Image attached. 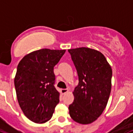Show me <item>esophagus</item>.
Returning <instances> with one entry per match:
<instances>
[{
	"instance_id": "34e87169",
	"label": "esophagus",
	"mask_w": 133,
	"mask_h": 133,
	"mask_svg": "<svg viewBox=\"0 0 133 133\" xmlns=\"http://www.w3.org/2000/svg\"><path fill=\"white\" fill-rule=\"evenodd\" d=\"M61 93H62V94H64L65 93H66L68 92V90L67 89H61Z\"/></svg>"
}]
</instances>
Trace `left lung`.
<instances>
[{"label":"left lung","mask_w":133,"mask_h":133,"mask_svg":"<svg viewBox=\"0 0 133 133\" xmlns=\"http://www.w3.org/2000/svg\"><path fill=\"white\" fill-rule=\"evenodd\" d=\"M76 68L78 85L73 92L74 101L69 115L77 123L88 124L102 114L111 89L112 70L104 55L88 48L69 49Z\"/></svg>","instance_id":"obj_1"}]
</instances>
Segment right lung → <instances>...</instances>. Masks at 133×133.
<instances>
[{"label":"right lung","instance_id":"right-lung-1","mask_svg":"<svg viewBox=\"0 0 133 133\" xmlns=\"http://www.w3.org/2000/svg\"><path fill=\"white\" fill-rule=\"evenodd\" d=\"M65 51L39 49L25 56L17 65L14 79L17 101L25 116L35 123L51 119L59 103L54 67Z\"/></svg>","mask_w":133,"mask_h":133}]
</instances>
